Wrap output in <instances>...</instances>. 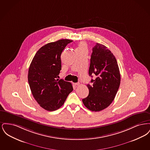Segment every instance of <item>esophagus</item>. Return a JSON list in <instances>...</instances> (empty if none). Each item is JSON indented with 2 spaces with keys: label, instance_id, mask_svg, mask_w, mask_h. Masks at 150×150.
Segmentation results:
<instances>
[{
  "label": "esophagus",
  "instance_id": "1",
  "mask_svg": "<svg viewBox=\"0 0 150 150\" xmlns=\"http://www.w3.org/2000/svg\"><path fill=\"white\" fill-rule=\"evenodd\" d=\"M74 85L75 86H79L80 85V83H74Z\"/></svg>",
  "mask_w": 150,
  "mask_h": 150
}]
</instances>
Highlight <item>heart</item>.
Here are the masks:
<instances>
[{
	"instance_id": "heart-1",
	"label": "heart",
	"mask_w": 150,
	"mask_h": 150,
	"mask_svg": "<svg viewBox=\"0 0 150 150\" xmlns=\"http://www.w3.org/2000/svg\"><path fill=\"white\" fill-rule=\"evenodd\" d=\"M86 50V45L84 42H81L79 43L78 47L76 49V50Z\"/></svg>"
}]
</instances>
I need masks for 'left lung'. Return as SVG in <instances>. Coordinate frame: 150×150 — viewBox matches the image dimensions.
<instances>
[{"instance_id": "obj_1", "label": "left lung", "mask_w": 150, "mask_h": 150, "mask_svg": "<svg viewBox=\"0 0 150 150\" xmlns=\"http://www.w3.org/2000/svg\"><path fill=\"white\" fill-rule=\"evenodd\" d=\"M89 76L95 79L88 84L89 94L83 99L84 106L92 111L107 108L114 100L120 84V74L116 59L111 52L102 44L96 43L92 49Z\"/></svg>"}]
</instances>
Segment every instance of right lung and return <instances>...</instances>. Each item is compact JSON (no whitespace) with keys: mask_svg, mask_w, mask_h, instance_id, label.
Masks as SVG:
<instances>
[{"mask_svg":"<svg viewBox=\"0 0 150 150\" xmlns=\"http://www.w3.org/2000/svg\"><path fill=\"white\" fill-rule=\"evenodd\" d=\"M72 42L61 39L44 45L36 52L30 65L28 81L31 93L45 110L59 108L73 91L71 83L57 79L61 70V53Z\"/></svg>","mask_w":150,"mask_h":150,"instance_id":"right-lung-1","label":"right lung"}]
</instances>
